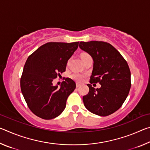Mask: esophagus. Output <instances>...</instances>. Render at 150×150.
Instances as JSON below:
<instances>
[{"mask_svg": "<svg viewBox=\"0 0 150 150\" xmlns=\"http://www.w3.org/2000/svg\"><path fill=\"white\" fill-rule=\"evenodd\" d=\"M81 86V85L79 84V83H76V87H77V88H78V87H79Z\"/></svg>", "mask_w": 150, "mask_h": 150, "instance_id": "1", "label": "esophagus"}]
</instances>
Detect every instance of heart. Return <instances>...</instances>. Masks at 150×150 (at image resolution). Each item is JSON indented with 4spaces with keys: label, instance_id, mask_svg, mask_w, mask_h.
Segmentation results:
<instances>
[{
    "label": "heart",
    "instance_id": "obj_1",
    "mask_svg": "<svg viewBox=\"0 0 150 150\" xmlns=\"http://www.w3.org/2000/svg\"><path fill=\"white\" fill-rule=\"evenodd\" d=\"M91 58L92 57H91V55L88 54H87V53H83V54H81V59H83V62H85V61L88 59H91ZM69 62H70V59L67 61V65L69 64ZM85 77V75L84 74H82V73H77V72L73 73L71 75V77L73 80L77 81V82H81V81H83V79H84Z\"/></svg>",
    "mask_w": 150,
    "mask_h": 150
}]
</instances>
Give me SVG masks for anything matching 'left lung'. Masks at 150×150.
Returning a JSON list of instances; mask_svg holds the SVG:
<instances>
[{
  "label": "left lung",
  "instance_id": "1",
  "mask_svg": "<svg viewBox=\"0 0 150 150\" xmlns=\"http://www.w3.org/2000/svg\"><path fill=\"white\" fill-rule=\"evenodd\" d=\"M79 47L94 61L90 84H87L89 91L83 97L85 106L96 115H110L121 107L130 91L131 73L128 63L120 52L107 42H81ZM93 82H99L101 88L92 87Z\"/></svg>",
  "mask_w": 150,
  "mask_h": 150
}]
</instances>
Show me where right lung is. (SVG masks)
I'll list each match as a JSON object with an SVG mask.
<instances>
[{
  "mask_svg": "<svg viewBox=\"0 0 150 150\" xmlns=\"http://www.w3.org/2000/svg\"><path fill=\"white\" fill-rule=\"evenodd\" d=\"M78 45L79 42H48L28 57L20 78V88L35 115L50 120L65 109L68 96L76 87L75 81L66 78L60 88L53 86L52 81L65 71L67 61Z\"/></svg>",
  "mask_w": 150,
  "mask_h": 150,
  "instance_id": "right-lung-1",
  "label": "right lung"
}]
</instances>
